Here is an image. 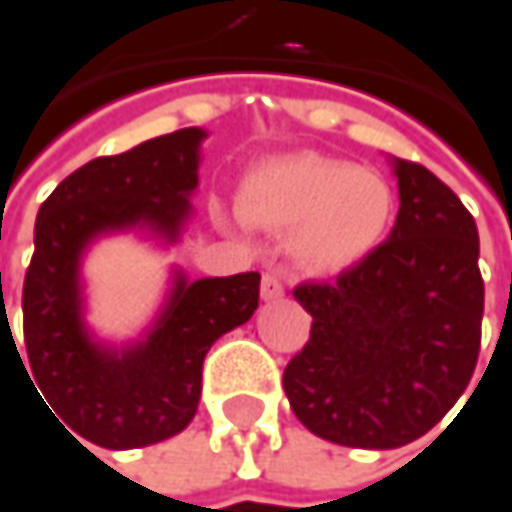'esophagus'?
<instances>
[{
	"instance_id": "1",
	"label": "esophagus",
	"mask_w": 512,
	"mask_h": 512,
	"mask_svg": "<svg viewBox=\"0 0 512 512\" xmlns=\"http://www.w3.org/2000/svg\"><path fill=\"white\" fill-rule=\"evenodd\" d=\"M284 295V281L275 275V272H266L263 278H260V298L263 301H278Z\"/></svg>"
}]
</instances>
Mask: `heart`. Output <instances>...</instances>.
<instances>
[{"mask_svg":"<svg viewBox=\"0 0 512 512\" xmlns=\"http://www.w3.org/2000/svg\"><path fill=\"white\" fill-rule=\"evenodd\" d=\"M240 217L289 232V255L310 272H342L379 249L394 223L391 182L345 159L295 153L255 167L237 196Z\"/></svg>","mask_w":512,"mask_h":512,"instance_id":"1","label":"heart"}]
</instances>
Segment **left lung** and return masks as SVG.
<instances>
[{
  "mask_svg": "<svg viewBox=\"0 0 512 512\" xmlns=\"http://www.w3.org/2000/svg\"><path fill=\"white\" fill-rule=\"evenodd\" d=\"M388 240L330 284L295 286L310 342L284 371L295 417L330 443L397 449L466 391L481 347L478 228L432 170L394 159Z\"/></svg>",
  "mask_w": 512,
  "mask_h": 512,
  "instance_id": "obj_1",
  "label": "left lung"
}]
</instances>
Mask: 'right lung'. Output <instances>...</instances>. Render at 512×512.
<instances>
[{
    "instance_id": "obj_1",
    "label": "right lung",
    "mask_w": 512,
    "mask_h": 512,
    "mask_svg": "<svg viewBox=\"0 0 512 512\" xmlns=\"http://www.w3.org/2000/svg\"><path fill=\"white\" fill-rule=\"evenodd\" d=\"M202 138L205 130L188 127L92 159L66 176L37 214L34 257L22 286L28 353L22 371L29 368L25 374L41 388L37 397L44 394L48 411L104 449H136L179 435L199 406L205 353L257 310V272L199 281L176 272L162 313L133 345H101L83 321L86 246L130 228L176 243L199 185Z\"/></svg>"
}]
</instances>
